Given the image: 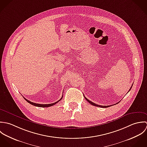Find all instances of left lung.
<instances>
[{"instance_id":"obj_1","label":"left lung","mask_w":147,"mask_h":147,"mask_svg":"<svg viewBox=\"0 0 147 147\" xmlns=\"http://www.w3.org/2000/svg\"><path fill=\"white\" fill-rule=\"evenodd\" d=\"M132 86H133V84H132V86L131 87V88L129 90H129L131 89L132 88ZM85 98L86 99V100L88 102V103H90L91 105H93V106H96V107H102V108H107V107H110V106H100V105H96V104H95V103H93V102H92L91 101H90V100H89L88 99H87L85 96ZM117 103H119V102L117 103ZM116 105V104H115Z\"/></svg>"}]
</instances>
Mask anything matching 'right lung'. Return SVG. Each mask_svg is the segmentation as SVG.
Returning a JSON list of instances; mask_svg holds the SVG:
<instances>
[{
  "instance_id": "1",
  "label": "right lung",
  "mask_w": 147,
  "mask_h": 147,
  "mask_svg": "<svg viewBox=\"0 0 147 147\" xmlns=\"http://www.w3.org/2000/svg\"><path fill=\"white\" fill-rule=\"evenodd\" d=\"M62 96H63V95L62 96L61 98L58 101H57L56 102H55V103H51V104H44V105H43V104H38V103H35L32 102H30V100H27V99H26L25 98H24L25 99V100H26L27 102H28V103H30V105H33V106H37V107H50V106H53V105H56L57 103H58L59 101H60V100L62 99Z\"/></svg>"
}]
</instances>
